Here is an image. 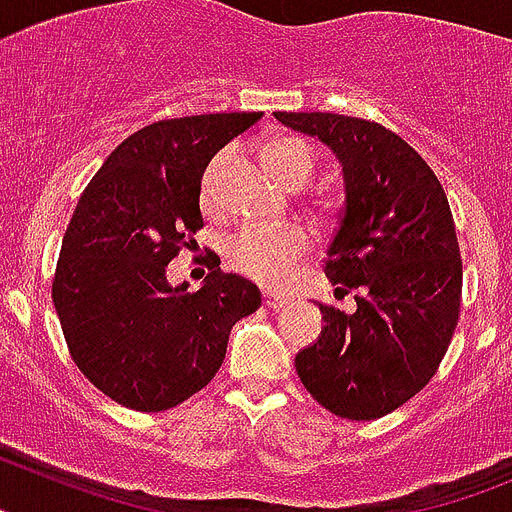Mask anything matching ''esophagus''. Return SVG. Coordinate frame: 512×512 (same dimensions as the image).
I'll return each mask as SVG.
<instances>
[{
	"instance_id": "obj_1",
	"label": "esophagus",
	"mask_w": 512,
	"mask_h": 512,
	"mask_svg": "<svg viewBox=\"0 0 512 512\" xmlns=\"http://www.w3.org/2000/svg\"><path fill=\"white\" fill-rule=\"evenodd\" d=\"M264 306H269V308L287 306V295L274 293V290H264Z\"/></svg>"
}]
</instances>
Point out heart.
<instances>
[{"mask_svg": "<svg viewBox=\"0 0 512 512\" xmlns=\"http://www.w3.org/2000/svg\"><path fill=\"white\" fill-rule=\"evenodd\" d=\"M264 162L274 175L287 185H303L314 172V149L295 135H272L264 143ZM227 154H219L206 167L201 180V206L206 214H214L222 206V175ZM311 248V238L301 225L282 227H246L227 240L225 259L230 269L266 287H280L290 280L295 266Z\"/></svg>", "mask_w": 512, "mask_h": 512, "instance_id": "b5f03b06", "label": "heart"}]
</instances>
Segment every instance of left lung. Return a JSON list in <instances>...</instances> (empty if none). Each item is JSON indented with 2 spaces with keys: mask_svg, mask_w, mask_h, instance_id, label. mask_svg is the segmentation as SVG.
I'll return each mask as SVG.
<instances>
[{
  "mask_svg": "<svg viewBox=\"0 0 512 512\" xmlns=\"http://www.w3.org/2000/svg\"><path fill=\"white\" fill-rule=\"evenodd\" d=\"M327 146L342 167L345 201L327 248L335 295L322 335L295 356L303 387L340 418L371 421L434 377L460 314L458 235L432 167L379 122L329 112H274Z\"/></svg>",
  "mask_w": 512,
  "mask_h": 512,
  "instance_id": "obj_1",
  "label": "left lung"
}]
</instances>
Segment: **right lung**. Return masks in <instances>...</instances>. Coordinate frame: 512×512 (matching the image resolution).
Segmentation results:
<instances>
[{
    "mask_svg": "<svg viewBox=\"0 0 512 512\" xmlns=\"http://www.w3.org/2000/svg\"><path fill=\"white\" fill-rule=\"evenodd\" d=\"M261 112L177 117L117 146L67 225L52 298L70 356L94 387L133 411L175 408L214 379L232 324L259 287L214 269L188 293L167 264L204 227L201 177Z\"/></svg>",
    "mask_w": 512,
    "mask_h": 512,
    "instance_id": "add662e5",
    "label": "right lung"
}]
</instances>
